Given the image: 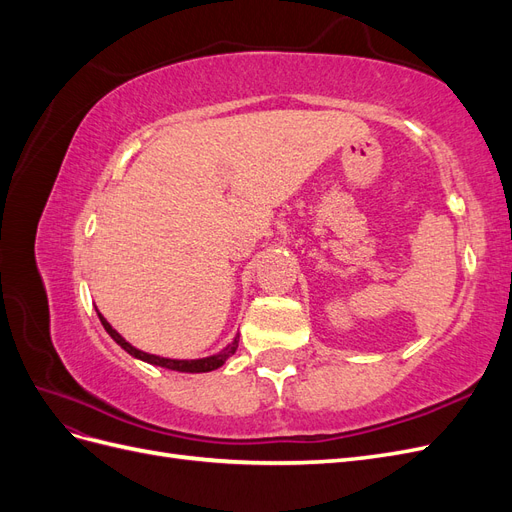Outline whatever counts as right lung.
Listing matches in <instances>:
<instances>
[{
    "label": "right lung",
    "instance_id": "add662e5",
    "mask_svg": "<svg viewBox=\"0 0 512 512\" xmlns=\"http://www.w3.org/2000/svg\"><path fill=\"white\" fill-rule=\"evenodd\" d=\"M98 318H100V322H102V327L106 329V333L111 335L115 342L126 350L128 354H132L134 359H141V361H145V363H149V365H158V367H164V369H173V371H185V374H205V371H213V369H218V367H222L232 354H235V350H237V346H239V337H235L232 339V342L222 350V352H218V354H211V356H205V359H192V361H179V359H166V356H158V354H149V352H143V350H138V348H134L132 344H128L126 339H123L111 324L106 322V318L98 312Z\"/></svg>",
    "mask_w": 512,
    "mask_h": 512
}]
</instances>
